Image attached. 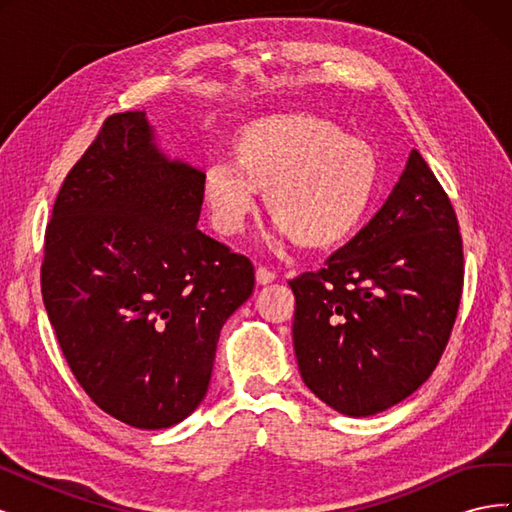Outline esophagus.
I'll use <instances>...</instances> for the list:
<instances>
[{
  "instance_id": "obj_1",
  "label": "esophagus",
  "mask_w": 512,
  "mask_h": 512,
  "mask_svg": "<svg viewBox=\"0 0 512 512\" xmlns=\"http://www.w3.org/2000/svg\"><path fill=\"white\" fill-rule=\"evenodd\" d=\"M275 277H277V273L271 271V269H267V267H258V269H256V282L262 284V286L271 284V282L275 280Z\"/></svg>"
}]
</instances>
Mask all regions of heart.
<instances>
[{
	"label": "heart",
	"instance_id": "heart-1",
	"mask_svg": "<svg viewBox=\"0 0 512 512\" xmlns=\"http://www.w3.org/2000/svg\"><path fill=\"white\" fill-rule=\"evenodd\" d=\"M228 162L205 168L203 196L222 235H239L258 192L282 235L312 250L346 241L361 226L378 183L365 141L312 113H273L232 134Z\"/></svg>",
	"mask_w": 512,
	"mask_h": 512
}]
</instances>
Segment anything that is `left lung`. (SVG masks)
I'll return each mask as SVG.
<instances>
[{"mask_svg": "<svg viewBox=\"0 0 512 512\" xmlns=\"http://www.w3.org/2000/svg\"><path fill=\"white\" fill-rule=\"evenodd\" d=\"M307 389L346 416L412 395L451 337L463 241L451 198L412 149L389 200L320 271L288 282Z\"/></svg>", "mask_w": 512, "mask_h": 512, "instance_id": "1", "label": "left lung"}]
</instances>
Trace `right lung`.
Segmentation results:
<instances>
[{
	"label": "right lung",
	"mask_w": 512,
	"mask_h": 512,
	"mask_svg": "<svg viewBox=\"0 0 512 512\" xmlns=\"http://www.w3.org/2000/svg\"><path fill=\"white\" fill-rule=\"evenodd\" d=\"M205 173L166 160L143 111L106 117L55 198L42 301L94 404L138 429L192 414L254 265L196 228Z\"/></svg>",
	"instance_id": "add662e5"
}]
</instances>
